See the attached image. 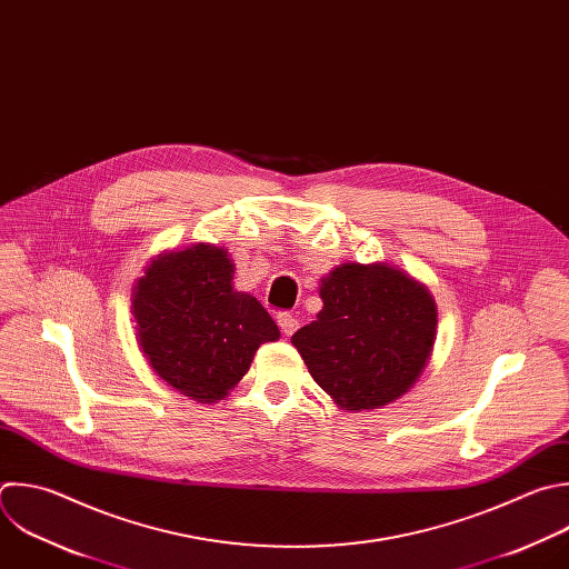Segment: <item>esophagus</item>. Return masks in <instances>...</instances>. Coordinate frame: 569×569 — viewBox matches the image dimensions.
Returning a JSON list of instances; mask_svg holds the SVG:
<instances>
[{"label": "esophagus", "instance_id": "34e87169", "mask_svg": "<svg viewBox=\"0 0 569 569\" xmlns=\"http://www.w3.org/2000/svg\"><path fill=\"white\" fill-rule=\"evenodd\" d=\"M277 321H279V328L283 330V335H292L299 328V319L290 312H279Z\"/></svg>", "mask_w": 569, "mask_h": 569}]
</instances>
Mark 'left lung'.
<instances>
[{"instance_id":"8db88e82","label":"left lung","mask_w":569,"mask_h":569,"mask_svg":"<svg viewBox=\"0 0 569 569\" xmlns=\"http://www.w3.org/2000/svg\"><path fill=\"white\" fill-rule=\"evenodd\" d=\"M317 319L292 335L312 380L343 411L380 409L425 370L438 308L420 281L387 263H343L321 279Z\"/></svg>"}]
</instances>
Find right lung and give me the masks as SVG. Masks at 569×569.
Wrapping results in <instances>:
<instances>
[{
    "label": "right lung",
    "instance_id": "1",
    "mask_svg": "<svg viewBox=\"0 0 569 569\" xmlns=\"http://www.w3.org/2000/svg\"><path fill=\"white\" fill-rule=\"evenodd\" d=\"M232 279L230 254L199 243L156 257L133 286L136 337L149 366L201 405L226 398L259 346L279 339L268 310Z\"/></svg>",
    "mask_w": 569,
    "mask_h": 569
}]
</instances>
